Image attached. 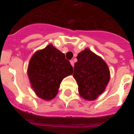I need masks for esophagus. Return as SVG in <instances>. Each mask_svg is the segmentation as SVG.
<instances>
[{"label":"esophagus","instance_id":"esophagus-1","mask_svg":"<svg viewBox=\"0 0 134 134\" xmlns=\"http://www.w3.org/2000/svg\"><path fill=\"white\" fill-rule=\"evenodd\" d=\"M70 64H72V67H74V64H75L74 60H72H72H70Z\"/></svg>","mask_w":134,"mask_h":134}]
</instances>
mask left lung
<instances>
[{"label":"left lung","instance_id":"8db88e82","mask_svg":"<svg viewBox=\"0 0 134 134\" xmlns=\"http://www.w3.org/2000/svg\"><path fill=\"white\" fill-rule=\"evenodd\" d=\"M77 59L73 76L78 85L79 93L87 100H94L103 93L109 82L108 67L89 49L79 53Z\"/></svg>","mask_w":134,"mask_h":134}]
</instances>
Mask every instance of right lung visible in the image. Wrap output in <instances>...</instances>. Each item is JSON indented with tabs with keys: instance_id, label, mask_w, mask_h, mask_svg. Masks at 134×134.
Segmentation results:
<instances>
[{
	"instance_id": "obj_1",
	"label": "right lung",
	"mask_w": 134,
	"mask_h": 134,
	"mask_svg": "<svg viewBox=\"0 0 134 134\" xmlns=\"http://www.w3.org/2000/svg\"><path fill=\"white\" fill-rule=\"evenodd\" d=\"M72 73L70 62L52 44L34 53L28 67L31 87L38 98L47 100L57 96L62 80Z\"/></svg>"
}]
</instances>
